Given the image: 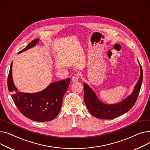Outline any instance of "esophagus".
Instances as JSON below:
<instances>
[{
    "label": "esophagus",
    "mask_w": 150,
    "mask_h": 150,
    "mask_svg": "<svg viewBox=\"0 0 150 150\" xmlns=\"http://www.w3.org/2000/svg\"><path fill=\"white\" fill-rule=\"evenodd\" d=\"M79 74H76L72 77V81L73 82H77V81H79Z\"/></svg>",
    "instance_id": "obj_1"
}]
</instances>
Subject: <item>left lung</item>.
I'll return each instance as SVG.
<instances>
[{
	"label": "left lung",
	"instance_id": "8db88e82",
	"mask_svg": "<svg viewBox=\"0 0 150 150\" xmlns=\"http://www.w3.org/2000/svg\"><path fill=\"white\" fill-rule=\"evenodd\" d=\"M140 75L133 93L125 99L116 104L108 105L102 103L91 88L83 83L84 101L88 110L93 116L101 119H112L128 112L134 106L143 80V72L140 65Z\"/></svg>",
	"mask_w": 150,
	"mask_h": 150
}]
</instances>
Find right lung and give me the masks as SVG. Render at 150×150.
<instances>
[{"label":"right lung","mask_w":150,"mask_h":150,"mask_svg":"<svg viewBox=\"0 0 150 150\" xmlns=\"http://www.w3.org/2000/svg\"><path fill=\"white\" fill-rule=\"evenodd\" d=\"M39 39L31 41L18 54L36 45ZM12 65L8 76V88L12 93L11 98L17 108L25 117L36 122H47L54 119L59 114L70 79L51 83L45 90L35 93L19 91L12 77Z\"/></svg>","instance_id":"add662e5"}]
</instances>
